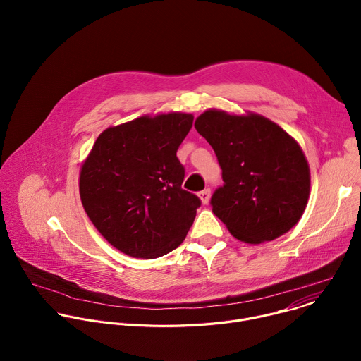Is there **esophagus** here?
<instances>
[{
  "label": "esophagus",
  "mask_w": 361,
  "mask_h": 361,
  "mask_svg": "<svg viewBox=\"0 0 361 361\" xmlns=\"http://www.w3.org/2000/svg\"><path fill=\"white\" fill-rule=\"evenodd\" d=\"M210 195H212L210 188H204L202 191H200V192H198V197H200V200H201V202H202V204H209V201H210Z\"/></svg>",
  "instance_id": "1"
}]
</instances>
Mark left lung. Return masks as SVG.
<instances>
[{
    "mask_svg": "<svg viewBox=\"0 0 361 361\" xmlns=\"http://www.w3.org/2000/svg\"><path fill=\"white\" fill-rule=\"evenodd\" d=\"M195 130L213 147L224 184L213 213L240 241H271L301 219L310 194V169L297 141L259 116L204 111Z\"/></svg>",
    "mask_w": 361,
    "mask_h": 361,
    "instance_id": "obj_1",
    "label": "left lung"
}]
</instances>
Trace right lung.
Here are the masks:
<instances>
[{
	"label": "right lung",
	"instance_id": "obj_1",
	"mask_svg": "<svg viewBox=\"0 0 361 361\" xmlns=\"http://www.w3.org/2000/svg\"><path fill=\"white\" fill-rule=\"evenodd\" d=\"M194 117H138L95 140L80 173L82 207L113 247L137 259H157L185 238L200 198L181 188L177 149Z\"/></svg>",
	"mask_w": 361,
	"mask_h": 361
}]
</instances>
